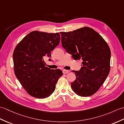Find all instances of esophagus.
I'll use <instances>...</instances> for the list:
<instances>
[{
  "label": "esophagus",
  "instance_id": "obj_1",
  "mask_svg": "<svg viewBox=\"0 0 124 124\" xmlns=\"http://www.w3.org/2000/svg\"><path fill=\"white\" fill-rule=\"evenodd\" d=\"M69 72V71L68 70H63L62 71V72H63V74H67V73H68Z\"/></svg>",
  "mask_w": 124,
  "mask_h": 124
}]
</instances>
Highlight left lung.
Wrapping results in <instances>:
<instances>
[{"instance_id":"1","label":"left lung","mask_w":124,"mask_h":124,"mask_svg":"<svg viewBox=\"0 0 124 124\" xmlns=\"http://www.w3.org/2000/svg\"><path fill=\"white\" fill-rule=\"evenodd\" d=\"M60 34L63 47L74 60L83 61L79 71H72L76 79L71 83L72 89L81 97L93 95L110 72L111 52L108 44L99 34L88 27Z\"/></svg>"}]
</instances>
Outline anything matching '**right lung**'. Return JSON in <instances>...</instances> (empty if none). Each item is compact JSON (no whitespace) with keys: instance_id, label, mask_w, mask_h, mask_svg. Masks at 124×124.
<instances>
[{"instance_id":"obj_1","label":"right lung","mask_w":124,"mask_h":124,"mask_svg":"<svg viewBox=\"0 0 124 124\" xmlns=\"http://www.w3.org/2000/svg\"><path fill=\"white\" fill-rule=\"evenodd\" d=\"M60 41L58 33L35 31L27 34L15 47L13 53L14 72L30 96L46 98L55 90L62 72L60 69L51 70L45 67L44 59L51 56V51Z\"/></svg>"}]
</instances>
